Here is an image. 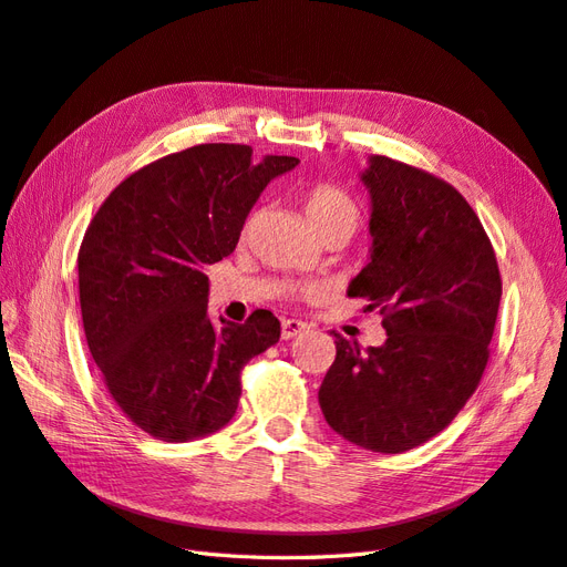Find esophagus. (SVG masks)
I'll use <instances>...</instances> for the list:
<instances>
[{"label":"esophagus","instance_id":"1","mask_svg":"<svg viewBox=\"0 0 567 567\" xmlns=\"http://www.w3.org/2000/svg\"><path fill=\"white\" fill-rule=\"evenodd\" d=\"M307 329H310V326H307L305 321L284 319V321H281V338H284V340H290V338H296V336L305 333Z\"/></svg>","mask_w":567,"mask_h":567}]
</instances>
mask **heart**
<instances>
[{"label":"heart","mask_w":567,"mask_h":567,"mask_svg":"<svg viewBox=\"0 0 567 567\" xmlns=\"http://www.w3.org/2000/svg\"><path fill=\"white\" fill-rule=\"evenodd\" d=\"M302 210L307 221H310V227L319 236L329 231H346L348 236H352V231L359 225V205L354 203V198L331 184L310 188V192L302 196ZM296 293L312 296L315 290L312 286H298Z\"/></svg>","instance_id":"1"}]
</instances>
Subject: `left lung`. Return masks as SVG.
Segmentation results:
<instances>
[{"label":"left lung","instance_id":"left-lung-1","mask_svg":"<svg viewBox=\"0 0 567 567\" xmlns=\"http://www.w3.org/2000/svg\"><path fill=\"white\" fill-rule=\"evenodd\" d=\"M371 198L369 262L348 286L383 315L381 348L336 336L323 419L362 450L402 454L452 423L489 357L502 277L456 188L385 156L359 175Z\"/></svg>","mask_w":567,"mask_h":567}]
</instances>
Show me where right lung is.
Returning a JSON list of instances; mask_svg holds the SVG:
<instances>
[{"mask_svg": "<svg viewBox=\"0 0 567 567\" xmlns=\"http://www.w3.org/2000/svg\"><path fill=\"white\" fill-rule=\"evenodd\" d=\"M290 156L198 144L136 169L94 215L78 255L87 346L123 414L144 433L188 442L236 414L241 369L279 342L281 323L208 317L205 267L234 252L265 186Z\"/></svg>", "mask_w": 567, "mask_h": 567, "instance_id": "right-lung-1", "label": "right lung"}]
</instances>
